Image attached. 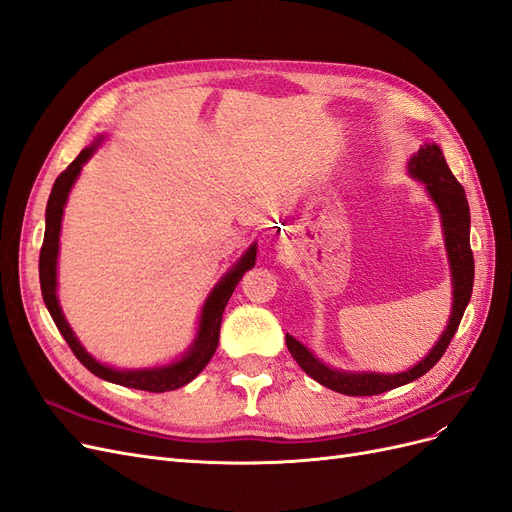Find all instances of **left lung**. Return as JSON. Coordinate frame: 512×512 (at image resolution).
Instances as JSON below:
<instances>
[{
    "mask_svg": "<svg viewBox=\"0 0 512 512\" xmlns=\"http://www.w3.org/2000/svg\"><path fill=\"white\" fill-rule=\"evenodd\" d=\"M410 175L421 179L429 196L436 203L442 226H444V243L448 262H451L453 273V312L448 318V327L444 329L442 337L429 350V354L421 363H416L412 369L401 371V374H374V371H339L329 365L318 361L316 356L309 352L301 342H297L292 335H286V346L292 354V359L299 363V367L307 376H312L327 389L352 395V397H365V395H380L384 391L404 386L436 365L442 354L446 352L448 344L459 327L463 312L472 297V284H474V256L470 247V207L463 185L455 179V175L448 168L442 149L436 143H425L416 151V156L408 162Z\"/></svg>",
    "mask_w": 512,
    "mask_h": 512,
    "instance_id": "left-lung-1",
    "label": "left lung"
}]
</instances>
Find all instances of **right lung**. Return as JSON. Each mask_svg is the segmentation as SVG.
<instances>
[{
    "label": "right lung",
    "mask_w": 512,
    "mask_h": 512,
    "mask_svg": "<svg viewBox=\"0 0 512 512\" xmlns=\"http://www.w3.org/2000/svg\"><path fill=\"white\" fill-rule=\"evenodd\" d=\"M98 143L100 141L85 147L79 156H76V160L53 183L49 203H46V228H44V241H42V250H40L42 299H44L46 309H49L53 322L57 324L59 333L64 335L68 346L72 348L74 356L91 371V374H96L98 378H102L106 382L128 386V389L149 391V393L175 391V389H181V386H185L188 382H192L200 374V371L205 369V365L211 361V356L220 342V324H222V316H224V307L230 299V294L235 292L237 284L241 282L245 271H250L254 267L256 243L241 256L237 265L222 277L218 286L211 290L209 299L203 307V314H200L198 335L194 339L192 348L185 352L181 361H177L173 365H166V367H153V369H115V367L98 363L72 333L70 324L66 322L64 314H61L57 292H55L57 290V254H59L61 215H64L66 200H68V194L72 190L76 177H79L83 164L91 158V153L96 151Z\"/></svg>",
    "instance_id": "right-lung-1"
}]
</instances>
